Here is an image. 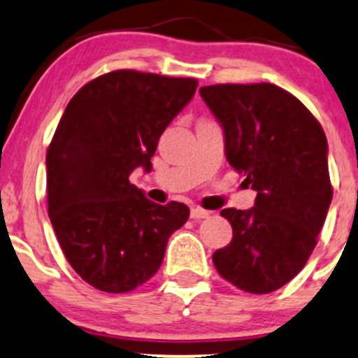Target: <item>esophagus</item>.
Segmentation results:
<instances>
[{
    "label": "esophagus",
    "mask_w": 358,
    "mask_h": 358,
    "mask_svg": "<svg viewBox=\"0 0 358 358\" xmlns=\"http://www.w3.org/2000/svg\"><path fill=\"white\" fill-rule=\"evenodd\" d=\"M209 215H211V211H208V209H202V208H192V211H190V216H192L194 220L208 218Z\"/></svg>",
    "instance_id": "34e87169"
}]
</instances>
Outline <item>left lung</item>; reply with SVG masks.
Here are the masks:
<instances>
[{
  "instance_id": "1",
  "label": "left lung",
  "mask_w": 358,
  "mask_h": 358,
  "mask_svg": "<svg viewBox=\"0 0 358 358\" xmlns=\"http://www.w3.org/2000/svg\"><path fill=\"white\" fill-rule=\"evenodd\" d=\"M199 93L222 126L227 161L256 190L252 208L220 213L234 236L213 263L239 289L277 291L305 266L333 199L326 133L275 85H215Z\"/></svg>"
}]
</instances>
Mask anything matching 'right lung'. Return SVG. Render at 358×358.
Listing matches in <instances>:
<instances>
[{"label": "right lung", "instance_id": "right-lung-1", "mask_svg": "<svg viewBox=\"0 0 358 358\" xmlns=\"http://www.w3.org/2000/svg\"><path fill=\"white\" fill-rule=\"evenodd\" d=\"M196 88V79L114 71L67 103L46 154L48 215L67 262L90 286H142L189 220L185 204L149 201L129 175L152 169L159 136Z\"/></svg>", "mask_w": 358, "mask_h": 358}]
</instances>
